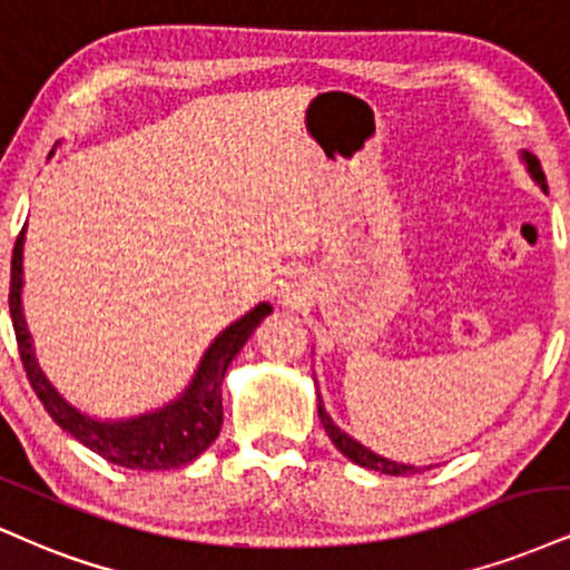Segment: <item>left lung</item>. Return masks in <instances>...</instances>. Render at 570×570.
Listing matches in <instances>:
<instances>
[{
  "label": "left lung",
  "instance_id": "left-lung-1",
  "mask_svg": "<svg viewBox=\"0 0 570 570\" xmlns=\"http://www.w3.org/2000/svg\"><path fill=\"white\" fill-rule=\"evenodd\" d=\"M523 159L528 164V173H531L533 180L541 185V190H547V177H544V169H541V164L537 156L531 154H523ZM318 416H321V424H324V430L332 438V443L337 445V449L345 454L351 462L361 464V468H368V470H376V472H385V475H411V472H422V468H411V464H397V462H390V459L374 454V451H368L366 445H361L358 441H353L351 435L342 433L337 424L332 422V416L326 414L324 403H321V395H318Z\"/></svg>",
  "mask_w": 570,
  "mask_h": 570
}]
</instances>
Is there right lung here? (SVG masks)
<instances>
[{
  "mask_svg": "<svg viewBox=\"0 0 570 570\" xmlns=\"http://www.w3.org/2000/svg\"><path fill=\"white\" fill-rule=\"evenodd\" d=\"M23 242L26 225L20 230L16 249H12L10 267V315L16 328L18 353L23 361V372L29 376L33 393L55 424L66 430L68 435L85 443L89 451L129 470H173L194 462L198 454L209 449L223 428V380L230 361L246 345L259 321L273 311L267 303H259L236 324L225 328L212 342L209 351L198 363L194 380L185 387V393L167 406L148 411V414L132 416V420L100 422L81 414L60 397L58 390L42 374L37 358H33L31 334L26 328L23 307H20V292H23Z\"/></svg>",
  "mask_w": 570,
  "mask_h": 570,
  "instance_id": "1",
  "label": "right lung"
}]
</instances>
